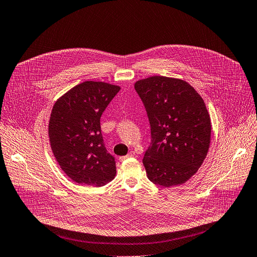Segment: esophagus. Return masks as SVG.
Listing matches in <instances>:
<instances>
[{
  "label": "esophagus",
  "mask_w": 257,
  "mask_h": 257,
  "mask_svg": "<svg viewBox=\"0 0 257 257\" xmlns=\"http://www.w3.org/2000/svg\"><path fill=\"white\" fill-rule=\"evenodd\" d=\"M135 156H136L135 151H130V153H129L127 156H125V157H119V161L121 162V161L126 160V159H128V158H132V157H135Z\"/></svg>",
  "instance_id": "obj_1"
}]
</instances>
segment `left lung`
I'll return each instance as SVG.
<instances>
[{
  "instance_id": "8db88e82",
  "label": "left lung",
  "mask_w": 257,
  "mask_h": 257,
  "mask_svg": "<svg viewBox=\"0 0 257 257\" xmlns=\"http://www.w3.org/2000/svg\"><path fill=\"white\" fill-rule=\"evenodd\" d=\"M150 125L143 164L151 182L169 187L194 176L207 155L211 119L205 103L186 81L153 76L137 81Z\"/></svg>"
}]
</instances>
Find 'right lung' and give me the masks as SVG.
<instances>
[{
    "instance_id": "obj_1",
    "label": "right lung",
    "mask_w": 257,
    "mask_h": 257,
    "mask_svg": "<svg viewBox=\"0 0 257 257\" xmlns=\"http://www.w3.org/2000/svg\"><path fill=\"white\" fill-rule=\"evenodd\" d=\"M119 90L106 82L84 81L54 104L51 147L61 169L75 182L98 187L115 176V158L103 144L100 117Z\"/></svg>"
}]
</instances>
